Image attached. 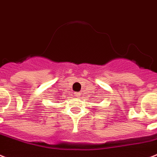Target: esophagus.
<instances>
[{"label":"esophagus","mask_w":157,"mask_h":157,"mask_svg":"<svg viewBox=\"0 0 157 157\" xmlns=\"http://www.w3.org/2000/svg\"><path fill=\"white\" fill-rule=\"evenodd\" d=\"M75 97H78V96H80V95H81V93H80V92L75 93Z\"/></svg>","instance_id":"obj_1"}]
</instances>
